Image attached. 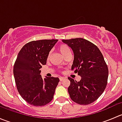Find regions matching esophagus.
<instances>
[{
	"mask_svg": "<svg viewBox=\"0 0 122 122\" xmlns=\"http://www.w3.org/2000/svg\"><path fill=\"white\" fill-rule=\"evenodd\" d=\"M64 79H66V78H65V77H60V80L61 81H63L64 80Z\"/></svg>",
	"mask_w": 122,
	"mask_h": 122,
	"instance_id": "34e87169",
	"label": "esophagus"
}]
</instances>
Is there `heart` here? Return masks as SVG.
<instances>
[{"label":"heart","instance_id":"heart-1","mask_svg":"<svg viewBox=\"0 0 122 122\" xmlns=\"http://www.w3.org/2000/svg\"><path fill=\"white\" fill-rule=\"evenodd\" d=\"M58 50L64 57L66 56V55H67V54L69 53H71V51H70V48H69V47L67 45H66V44H60L58 46ZM50 56H51V52H50V53L48 54V55L47 60H49V59H50Z\"/></svg>","mask_w":122,"mask_h":122}]
</instances>
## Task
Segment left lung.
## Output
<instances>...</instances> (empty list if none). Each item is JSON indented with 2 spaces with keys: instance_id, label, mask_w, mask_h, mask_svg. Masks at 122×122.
<instances>
[{
  "instance_id": "left-lung-1",
  "label": "left lung",
  "mask_w": 122,
  "mask_h": 122,
  "mask_svg": "<svg viewBox=\"0 0 122 122\" xmlns=\"http://www.w3.org/2000/svg\"><path fill=\"white\" fill-rule=\"evenodd\" d=\"M74 54L71 70L81 77L77 82L68 77V92L73 102L81 105L93 103L102 95L107 84L109 70L99 48L83 38L63 39Z\"/></svg>"
}]
</instances>
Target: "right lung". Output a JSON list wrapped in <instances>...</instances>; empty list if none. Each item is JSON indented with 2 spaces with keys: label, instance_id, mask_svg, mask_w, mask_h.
Segmentation results:
<instances>
[{
  "label": "right lung",
  "instance_id": "obj_1",
  "mask_svg": "<svg viewBox=\"0 0 122 122\" xmlns=\"http://www.w3.org/2000/svg\"><path fill=\"white\" fill-rule=\"evenodd\" d=\"M58 39L33 41L22 48L13 66V75L18 92L26 102L34 106H43L53 99L60 81L58 77L42 79V65Z\"/></svg>",
  "mask_w": 122,
  "mask_h": 122
}]
</instances>
